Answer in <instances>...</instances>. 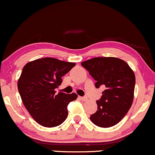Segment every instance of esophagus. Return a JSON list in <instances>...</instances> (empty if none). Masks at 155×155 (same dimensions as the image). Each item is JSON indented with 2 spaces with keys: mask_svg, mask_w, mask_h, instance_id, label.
<instances>
[{
  "mask_svg": "<svg viewBox=\"0 0 155 155\" xmlns=\"http://www.w3.org/2000/svg\"><path fill=\"white\" fill-rule=\"evenodd\" d=\"M79 98H80L81 101H86V100H87V98L86 96H79Z\"/></svg>",
  "mask_w": 155,
  "mask_h": 155,
  "instance_id": "34e87169",
  "label": "esophagus"
}]
</instances>
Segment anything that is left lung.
<instances>
[{
    "instance_id": "1",
    "label": "left lung",
    "mask_w": 155,
    "mask_h": 155,
    "mask_svg": "<svg viewBox=\"0 0 155 155\" xmlns=\"http://www.w3.org/2000/svg\"><path fill=\"white\" fill-rule=\"evenodd\" d=\"M81 64L96 81V88L106 87L96 101L98 109L90 117L91 121L103 128L117 124L132 104L135 85L133 71L125 61L116 57H95Z\"/></svg>"
}]
</instances>
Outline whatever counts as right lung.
I'll use <instances>...</instances> for the list:
<instances>
[{"instance_id": "add662e5", "label": "right lung", "mask_w": 155, "mask_h": 155, "mask_svg": "<svg viewBox=\"0 0 155 155\" xmlns=\"http://www.w3.org/2000/svg\"><path fill=\"white\" fill-rule=\"evenodd\" d=\"M76 64L47 57L35 59L23 67L18 88L23 104L39 124L60 125L68 116V105L77 98L76 93H56L62 77Z\"/></svg>"}]
</instances>
